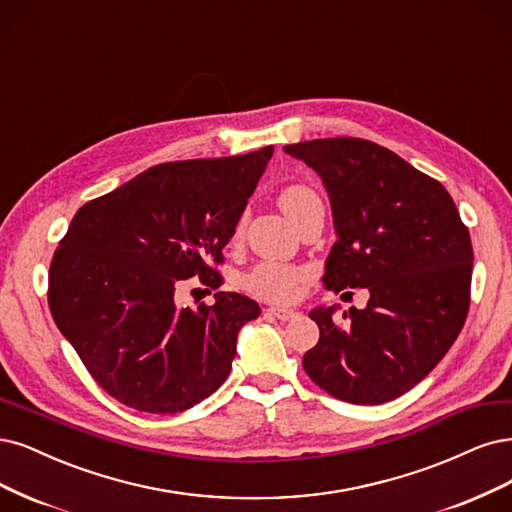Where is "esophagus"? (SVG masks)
<instances>
[{"instance_id":"esophagus-1","label":"esophagus","mask_w":512,"mask_h":512,"mask_svg":"<svg viewBox=\"0 0 512 512\" xmlns=\"http://www.w3.org/2000/svg\"><path fill=\"white\" fill-rule=\"evenodd\" d=\"M267 313L277 317V320H281V322H290V320H294V317L298 315L294 309H286V307H269Z\"/></svg>"}]
</instances>
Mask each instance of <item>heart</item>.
<instances>
[{
	"label": "heart",
	"instance_id": "1",
	"mask_svg": "<svg viewBox=\"0 0 512 512\" xmlns=\"http://www.w3.org/2000/svg\"><path fill=\"white\" fill-rule=\"evenodd\" d=\"M313 197L315 192L311 188L294 184L281 190L279 205L286 211V216H290L294 209H298ZM303 277L305 273L301 269L290 267V264L264 262V264H258V267L250 273L248 288L256 296L267 298V301H290V298L296 296L298 284H301Z\"/></svg>",
	"mask_w": 512,
	"mask_h": 512
}]
</instances>
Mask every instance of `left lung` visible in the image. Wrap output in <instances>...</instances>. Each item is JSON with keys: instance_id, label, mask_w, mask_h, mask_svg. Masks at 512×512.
Returning <instances> with one entry per match:
<instances>
[{"instance_id": "obj_1", "label": "left lung", "mask_w": 512, "mask_h": 512, "mask_svg": "<svg viewBox=\"0 0 512 512\" xmlns=\"http://www.w3.org/2000/svg\"><path fill=\"white\" fill-rule=\"evenodd\" d=\"M322 178L337 243L324 286L366 288L343 324L337 305L315 307L320 341L307 375L330 396L383 404L409 392L460 334L470 305L472 243L445 186L404 158L358 137L284 146Z\"/></svg>"}]
</instances>
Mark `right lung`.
<instances>
[{"instance_id":"1","label":"right lung","mask_w":512,"mask_h":512,"mask_svg":"<svg viewBox=\"0 0 512 512\" xmlns=\"http://www.w3.org/2000/svg\"><path fill=\"white\" fill-rule=\"evenodd\" d=\"M273 146L150 167L82 205L48 273V305L88 373L131 409L171 415L214 394L233 368L252 298L216 292L214 305H175V288L222 277L211 262L256 190Z\"/></svg>"}]
</instances>
